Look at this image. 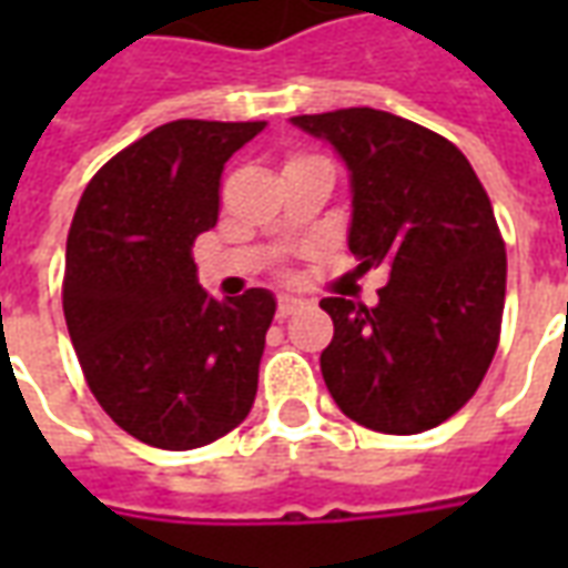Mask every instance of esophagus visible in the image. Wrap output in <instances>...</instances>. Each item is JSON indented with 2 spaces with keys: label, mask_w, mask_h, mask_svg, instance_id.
Wrapping results in <instances>:
<instances>
[{
  "label": "esophagus",
  "mask_w": 568,
  "mask_h": 568,
  "mask_svg": "<svg viewBox=\"0 0 568 568\" xmlns=\"http://www.w3.org/2000/svg\"><path fill=\"white\" fill-rule=\"evenodd\" d=\"M307 304H310L307 297H301V295H280L276 313H280V320H285V316H292V313H297V310H304Z\"/></svg>",
  "instance_id": "obj_1"
}]
</instances>
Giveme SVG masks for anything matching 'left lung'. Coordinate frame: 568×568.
I'll list each match as a JSON object with an SVG mask.
<instances>
[{
	"label": "left lung",
	"mask_w": 568,
	"mask_h": 568,
	"mask_svg": "<svg viewBox=\"0 0 568 568\" xmlns=\"http://www.w3.org/2000/svg\"><path fill=\"white\" fill-rule=\"evenodd\" d=\"M292 124L328 142L349 173V252L386 267L374 307L322 297L334 337L328 393L358 426L417 435L475 395L499 346L505 243L484 185L453 142L356 105Z\"/></svg>",
	"instance_id": "1"
}]
</instances>
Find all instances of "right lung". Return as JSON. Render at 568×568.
Returning <instances> with one entry per match:
<instances>
[{
    "mask_svg": "<svg viewBox=\"0 0 568 568\" xmlns=\"http://www.w3.org/2000/svg\"><path fill=\"white\" fill-rule=\"evenodd\" d=\"M264 121H170L84 187L67 240L63 313L91 393L128 435L194 450L227 435L258 393L267 288L215 301L194 236L219 222L227 158Z\"/></svg>",
    "mask_w": 568,
    "mask_h": 568,
    "instance_id": "1",
    "label": "right lung"
}]
</instances>
